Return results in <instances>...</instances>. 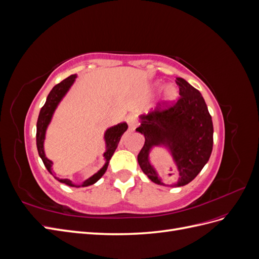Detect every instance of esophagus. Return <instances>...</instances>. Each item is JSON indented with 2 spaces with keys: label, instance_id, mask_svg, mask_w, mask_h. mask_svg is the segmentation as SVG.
<instances>
[{
  "label": "esophagus",
  "instance_id": "34e87169",
  "mask_svg": "<svg viewBox=\"0 0 259 259\" xmlns=\"http://www.w3.org/2000/svg\"><path fill=\"white\" fill-rule=\"evenodd\" d=\"M126 121L128 123V126L132 131H134L138 126V121L135 114H128L126 117Z\"/></svg>",
  "mask_w": 259,
  "mask_h": 259
}]
</instances>
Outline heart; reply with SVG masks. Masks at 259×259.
<instances>
[{
  "mask_svg": "<svg viewBox=\"0 0 259 259\" xmlns=\"http://www.w3.org/2000/svg\"><path fill=\"white\" fill-rule=\"evenodd\" d=\"M163 88L162 82H155L152 86V90L154 92H159ZM180 92L178 86L175 84H167L165 88L162 91V97H161V103L163 106H170L174 104L179 98Z\"/></svg>",
  "mask_w": 259,
  "mask_h": 259,
  "instance_id": "heart-1",
  "label": "heart"
}]
</instances>
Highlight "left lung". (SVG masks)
Instances as JSON below:
<instances>
[{
  "label": "left lung",
  "instance_id": "left-lung-1",
  "mask_svg": "<svg viewBox=\"0 0 259 259\" xmlns=\"http://www.w3.org/2000/svg\"><path fill=\"white\" fill-rule=\"evenodd\" d=\"M180 98L174 107L149 115H139L136 132L145 136V145L137 160L147 177L156 185L182 187L197 177L208 162L213 150V121L205 100L183 77H176ZM156 148L170 155L176 165V180L170 185L162 182L151 162Z\"/></svg>",
  "mask_w": 259,
  "mask_h": 259
}]
</instances>
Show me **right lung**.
<instances>
[{"instance_id":"right-lung-1","label":"right lung","mask_w":259,"mask_h":259,"mask_svg":"<svg viewBox=\"0 0 259 259\" xmlns=\"http://www.w3.org/2000/svg\"><path fill=\"white\" fill-rule=\"evenodd\" d=\"M77 77L76 74H72L68 76L67 79H65L64 81H61L59 84L55 85L53 90L50 92L48 98H46V101L44 106L42 107L40 114H38L37 117V123H36V147H37V152L40 158L42 159L44 165L50 171V174H52L55 178H56L59 183L65 184L69 187H75V188H80V187H89L91 185H94L95 183H97L98 180L104 176V174L106 173V170L108 168L109 162H110L112 155L114 153V151L116 150L117 145H119L120 140L122 135L124 134L125 132L127 130V124L126 122H121L116 125H113V126L108 127L105 131L104 134V142H105V147L106 150L103 154L104 156V161L105 164L103 165L97 173L94 174L93 176H91L90 178L85 179L83 183L76 185L73 184L71 180L68 178H58L53 174V161L50 160L48 156L45 154V150H44V142L46 138V131L49 128V125L51 124L53 116L56 109L58 108L59 104L61 103V100L65 98V96L68 94V92L71 89V86L73 85V83L75 82V79Z\"/></svg>"}]
</instances>
